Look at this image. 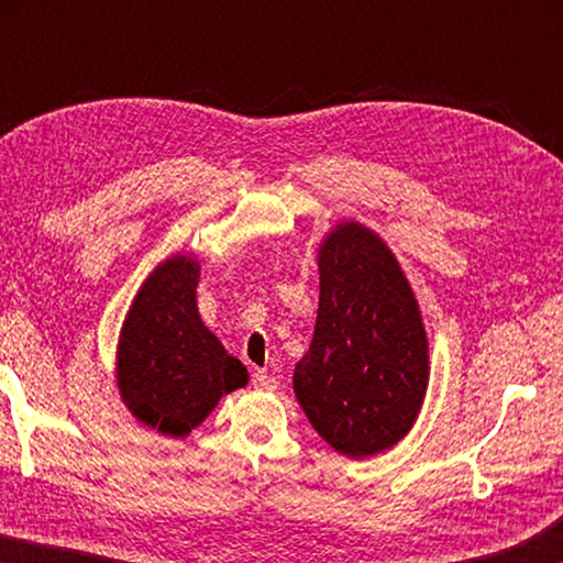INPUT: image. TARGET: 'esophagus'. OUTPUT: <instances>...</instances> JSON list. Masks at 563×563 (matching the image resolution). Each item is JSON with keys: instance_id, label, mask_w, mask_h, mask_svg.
Returning <instances> with one entry per match:
<instances>
[{"instance_id": "34e87169", "label": "esophagus", "mask_w": 563, "mask_h": 563, "mask_svg": "<svg viewBox=\"0 0 563 563\" xmlns=\"http://www.w3.org/2000/svg\"><path fill=\"white\" fill-rule=\"evenodd\" d=\"M253 387L261 389V393H275V389H278V379L265 373V369H255V373H253Z\"/></svg>"}]
</instances>
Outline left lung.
Masks as SVG:
<instances>
[{
  "label": "left lung",
  "mask_w": 563,
  "mask_h": 563,
  "mask_svg": "<svg viewBox=\"0 0 563 563\" xmlns=\"http://www.w3.org/2000/svg\"><path fill=\"white\" fill-rule=\"evenodd\" d=\"M318 271L316 332L292 389L322 440L360 460L412 430L430 383V345L402 268L369 228H332Z\"/></svg>",
  "instance_id": "1"
}]
</instances>
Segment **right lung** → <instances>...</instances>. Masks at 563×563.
I'll return each mask as SVG.
<instances>
[{
	"mask_svg": "<svg viewBox=\"0 0 563 563\" xmlns=\"http://www.w3.org/2000/svg\"><path fill=\"white\" fill-rule=\"evenodd\" d=\"M201 263L170 255L148 275L123 320L117 385L141 424L186 437L213 412L218 399L245 387L247 369L228 355L198 316Z\"/></svg>",
	"mask_w": 563,
	"mask_h": 563,
	"instance_id": "obj_1",
	"label": "right lung"
}]
</instances>
